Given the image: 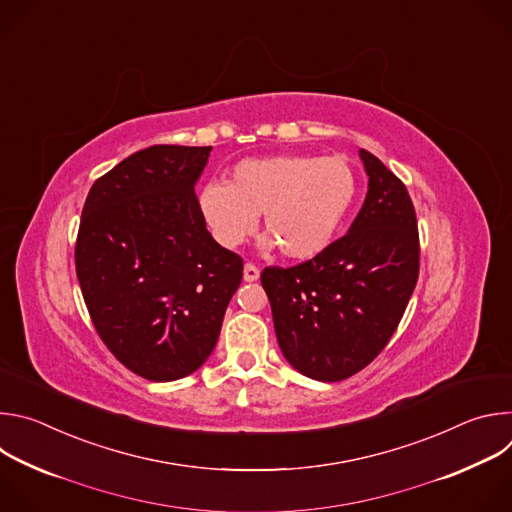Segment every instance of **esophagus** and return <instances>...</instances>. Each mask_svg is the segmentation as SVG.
Masks as SVG:
<instances>
[{"label":"esophagus","mask_w":512,"mask_h":512,"mask_svg":"<svg viewBox=\"0 0 512 512\" xmlns=\"http://www.w3.org/2000/svg\"><path fill=\"white\" fill-rule=\"evenodd\" d=\"M243 277L245 281H257L259 279V269L253 263H247L243 269Z\"/></svg>","instance_id":"34e87169"}]
</instances>
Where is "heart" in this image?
<instances>
[{
    "label": "heart",
    "instance_id": "obj_1",
    "mask_svg": "<svg viewBox=\"0 0 512 512\" xmlns=\"http://www.w3.org/2000/svg\"><path fill=\"white\" fill-rule=\"evenodd\" d=\"M356 190V172L340 156H267L239 162L227 184H206L200 210L227 249L239 247L263 214L265 249L312 259L336 237Z\"/></svg>",
    "mask_w": 512,
    "mask_h": 512
}]
</instances>
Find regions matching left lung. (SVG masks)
<instances>
[{"label":"left lung","mask_w":512,"mask_h":512,"mask_svg":"<svg viewBox=\"0 0 512 512\" xmlns=\"http://www.w3.org/2000/svg\"><path fill=\"white\" fill-rule=\"evenodd\" d=\"M369 192L348 233L294 267H265L279 348L302 375L336 383L373 362L397 330L419 275V233L405 184L360 150Z\"/></svg>","instance_id":"1"}]
</instances>
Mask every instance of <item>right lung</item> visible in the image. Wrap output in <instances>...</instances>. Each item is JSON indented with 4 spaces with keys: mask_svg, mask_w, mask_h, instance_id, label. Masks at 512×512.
I'll list each match as a JSON object with an SVG mask.
<instances>
[{
    "mask_svg": "<svg viewBox=\"0 0 512 512\" xmlns=\"http://www.w3.org/2000/svg\"><path fill=\"white\" fill-rule=\"evenodd\" d=\"M210 150L135 152L83 206L75 265L87 310L113 356L148 381L202 367L243 279V259L206 231L194 192Z\"/></svg>",
    "mask_w": 512,
    "mask_h": 512,
    "instance_id": "1",
    "label": "right lung"
}]
</instances>
